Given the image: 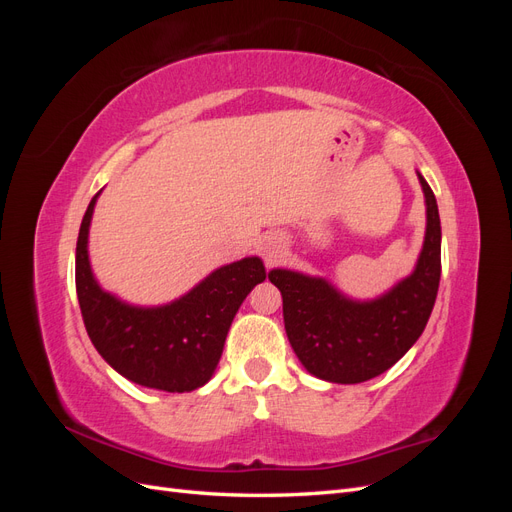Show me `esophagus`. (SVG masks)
I'll use <instances>...</instances> for the list:
<instances>
[{
  "mask_svg": "<svg viewBox=\"0 0 512 512\" xmlns=\"http://www.w3.org/2000/svg\"><path fill=\"white\" fill-rule=\"evenodd\" d=\"M282 252H284V245H282V241L277 239V237H271V239L265 243V247H262V254H265L267 262H275L277 258L282 256Z\"/></svg>",
  "mask_w": 512,
  "mask_h": 512,
  "instance_id": "obj_1",
  "label": "esophagus"
}]
</instances>
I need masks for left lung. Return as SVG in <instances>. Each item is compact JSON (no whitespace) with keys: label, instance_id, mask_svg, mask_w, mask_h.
Wrapping results in <instances>:
<instances>
[{"label":"left lung","instance_id":"obj_1","mask_svg":"<svg viewBox=\"0 0 512 512\" xmlns=\"http://www.w3.org/2000/svg\"><path fill=\"white\" fill-rule=\"evenodd\" d=\"M427 205V230L412 275L374 301H354L322 277L273 269L282 292L288 342L309 374L337 384H359L384 374L404 356L431 316L440 286V213L429 183L418 173Z\"/></svg>","mask_w":512,"mask_h":512}]
</instances>
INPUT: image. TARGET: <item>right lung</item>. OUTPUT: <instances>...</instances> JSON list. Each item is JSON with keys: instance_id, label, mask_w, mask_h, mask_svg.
Returning a JSON list of instances; mask_svg holds the SVG:
<instances>
[{"instance_id": "right-lung-1", "label": "right lung", "mask_w": 512, "mask_h": 512, "mask_svg": "<svg viewBox=\"0 0 512 512\" xmlns=\"http://www.w3.org/2000/svg\"><path fill=\"white\" fill-rule=\"evenodd\" d=\"M100 192L76 241V297L91 344L123 378L147 389L188 393L211 380L232 318L267 271L256 256L215 269L181 299L160 307L123 303L96 282L87 239Z\"/></svg>"}]
</instances>
